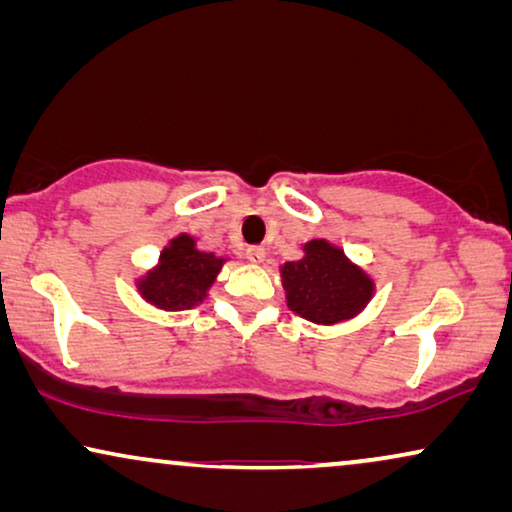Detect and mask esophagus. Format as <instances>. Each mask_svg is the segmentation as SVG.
Instances as JSON below:
<instances>
[{"instance_id":"1","label":"esophagus","mask_w":512,"mask_h":512,"mask_svg":"<svg viewBox=\"0 0 512 512\" xmlns=\"http://www.w3.org/2000/svg\"><path fill=\"white\" fill-rule=\"evenodd\" d=\"M247 261L249 263H263L265 261V249L263 247H249L247 249Z\"/></svg>"}]
</instances>
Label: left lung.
<instances>
[{
  "label": "left lung",
  "instance_id": "1",
  "mask_svg": "<svg viewBox=\"0 0 512 512\" xmlns=\"http://www.w3.org/2000/svg\"><path fill=\"white\" fill-rule=\"evenodd\" d=\"M303 251L279 270L289 310L326 326L356 317L373 298V279L326 240L307 242Z\"/></svg>",
  "mask_w": 512,
  "mask_h": 512
}]
</instances>
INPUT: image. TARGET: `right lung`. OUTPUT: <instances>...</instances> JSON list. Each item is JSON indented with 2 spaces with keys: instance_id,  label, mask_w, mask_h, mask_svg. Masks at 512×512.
<instances>
[{
  "instance_id": "1",
  "label": "right lung",
  "mask_w": 512,
  "mask_h": 512,
  "mask_svg": "<svg viewBox=\"0 0 512 512\" xmlns=\"http://www.w3.org/2000/svg\"><path fill=\"white\" fill-rule=\"evenodd\" d=\"M223 258L195 247L191 235H179L160 254L156 270L139 279V293L160 310H191L214 284Z\"/></svg>"
}]
</instances>
